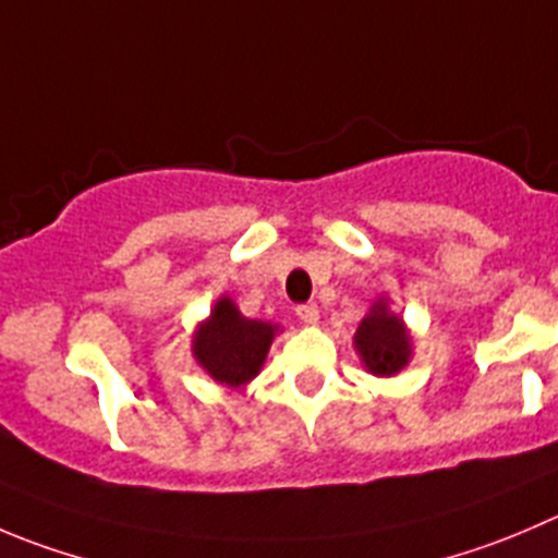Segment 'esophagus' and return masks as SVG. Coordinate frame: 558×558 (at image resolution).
<instances>
[{
	"label": "esophagus",
	"mask_w": 558,
	"mask_h": 558,
	"mask_svg": "<svg viewBox=\"0 0 558 558\" xmlns=\"http://www.w3.org/2000/svg\"><path fill=\"white\" fill-rule=\"evenodd\" d=\"M296 316H300L305 324H318V305H316V302L300 305V307H296Z\"/></svg>",
	"instance_id": "obj_1"
}]
</instances>
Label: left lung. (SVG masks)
Wrapping results in <instances>:
<instances>
[{
    "label": "left lung",
    "mask_w": 558,
    "mask_h": 558,
    "mask_svg": "<svg viewBox=\"0 0 558 558\" xmlns=\"http://www.w3.org/2000/svg\"><path fill=\"white\" fill-rule=\"evenodd\" d=\"M354 349L373 376H395L409 365L411 335L403 318L389 311L387 300L373 302L371 313L356 327Z\"/></svg>",
    "instance_id": "left-lung-1"
}]
</instances>
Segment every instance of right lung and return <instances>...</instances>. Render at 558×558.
I'll list each match as a JSON object with an SVG mask.
<instances>
[{
    "instance_id": "obj_1",
    "label": "right lung",
    "mask_w": 558,
    "mask_h": 558,
    "mask_svg": "<svg viewBox=\"0 0 558 558\" xmlns=\"http://www.w3.org/2000/svg\"><path fill=\"white\" fill-rule=\"evenodd\" d=\"M275 332L278 324L245 318L231 296H220L193 335V356L215 381L234 389L245 387L262 371Z\"/></svg>"
}]
</instances>
